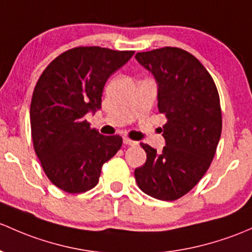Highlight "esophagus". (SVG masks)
<instances>
[{"label": "esophagus", "instance_id": "34e87169", "mask_svg": "<svg viewBox=\"0 0 252 252\" xmlns=\"http://www.w3.org/2000/svg\"><path fill=\"white\" fill-rule=\"evenodd\" d=\"M123 144L124 145H129V146H135V145L137 144L136 141H133V140L128 139V137H124L123 139Z\"/></svg>", "mask_w": 252, "mask_h": 252}]
</instances>
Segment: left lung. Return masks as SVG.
<instances>
[{
  "instance_id": "left-lung-1",
  "label": "left lung",
  "mask_w": 252,
  "mask_h": 252,
  "mask_svg": "<svg viewBox=\"0 0 252 252\" xmlns=\"http://www.w3.org/2000/svg\"><path fill=\"white\" fill-rule=\"evenodd\" d=\"M135 59L155 76L158 110L168 119L161 152L141 144L147 159L135 169V179L151 197L176 200L200 181L214 159L222 130L219 92L202 63L184 49L164 47L137 53Z\"/></svg>"
}]
</instances>
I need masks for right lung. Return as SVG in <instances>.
<instances>
[{
    "label": "right lung",
    "mask_w": 252,
    "mask_h": 252,
    "mask_svg": "<svg viewBox=\"0 0 252 252\" xmlns=\"http://www.w3.org/2000/svg\"><path fill=\"white\" fill-rule=\"evenodd\" d=\"M133 50L76 47L55 58L37 81L30 106L33 148L58 189L82 193L99 182L101 168L122 147L119 135L91 128L86 115L101 108L106 81Z\"/></svg>",
    "instance_id": "obj_1"
}]
</instances>
